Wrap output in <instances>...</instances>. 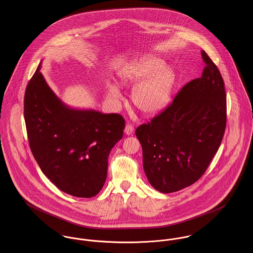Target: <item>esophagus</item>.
<instances>
[{"mask_svg": "<svg viewBox=\"0 0 253 253\" xmlns=\"http://www.w3.org/2000/svg\"><path fill=\"white\" fill-rule=\"evenodd\" d=\"M124 131H125V134H126V135L130 136V135H132V134L134 133V126H133L132 124H127Z\"/></svg>", "mask_w": 253, "mask_h": 253, "instance_id": "obj_1", "label": "esophagus"}]
</instances>
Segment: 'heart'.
I'll list each match as a JSON object with an SVG mask.
<instances>
[{
	"instance_id": "obj_1",
	"label": "heart",
	"mask_w": 253,
	"mask_h": 253,
	"mask_svg": "<svg viewBox=\"0 0 253 253\" xmlns=\"http://www.w3.org/2000/svg\"><path fill=\"white\" fill-rule=\"evenodd\" d=\"M120 80L124 84H135L132 101L136 109L144 115H154L162 111L169 103L174 73L164 65V61L156 57L140 58L128 65L121 73ZM109 96L117 101L120 98L116 86L109 87Z\"/></svg>"
}]
</instances>
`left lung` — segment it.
<instances>
[{"label":"left lung","mask_w":253,"mask_h":253,"mask_svg":"<svg viewBox=\"0 0 253 253\" xmlns=\"http://www.w3.org/2000/svg\"><path fill=\"white\" fill-rule=\"evenodd\" d=\"M202 76L185 84L173 102L136 129L149 183L165 194L196 182L218 150L226 127V93L221 74L201 51Z\"/></svg>","instance_id":"8db88e82"}]
</instances>
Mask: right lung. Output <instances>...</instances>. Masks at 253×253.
Listing matches in <instances>:
<instances>
[{
    "label": "right lung",
    "instance_id": "1",
    "mask_svg": "<svg viewBox=\"0 0 253 253\" xmlns=\"http://www.w3.org/2000/svg\"><path fill=\"white\" fill-rule=\"evenodd\" d=\"M28 83L24 117L32 153L42 172L58 189L92 197L104 186L108 156L123 136L118 114L79 111L64 106L39 71Z\"/></svg>",
    "mask_w": 253,
    "mask_h": 253
}]
</instances>
